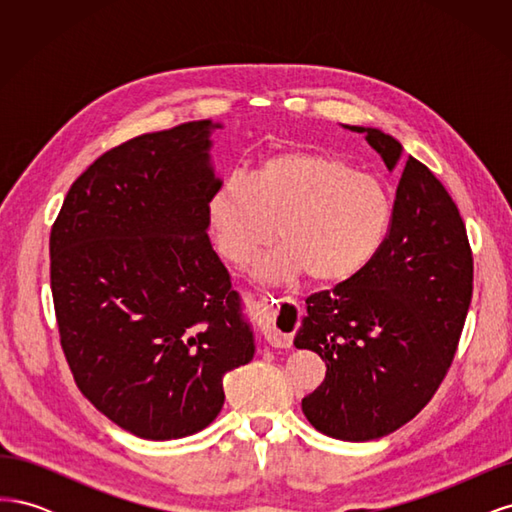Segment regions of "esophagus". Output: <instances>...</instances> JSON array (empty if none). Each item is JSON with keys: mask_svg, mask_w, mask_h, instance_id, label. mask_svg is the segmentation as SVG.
<instances>
[{"mask_svg": "<svg viewBox=\"0 0 512 512\" xmlns=\"http://www.w3.org/2000/svg\"><path fill=\"white\" fill-rule=\"evenodd\" d=\"M260 329L267 344L273 348H290L292 335L299 329L301 314L294 305H286L280 299L262 297L260 301Z\"/></svg>", "mask_w": 512, "mask_h": 512, "instance_id": "obj_1", "label": "esophagus"}]
</instances>
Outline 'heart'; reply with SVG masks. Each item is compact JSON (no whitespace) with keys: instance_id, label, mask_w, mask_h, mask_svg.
Listing matches in <instances>:
<instances>
[{"instance_id":"1","label":"heart","mask_w":512,"mask_h":512,"mask_svg":"<svg viewBox=\"0 0 512 512\" xmlns=\"http://www.w3.org/2000/svg\"><path fill=\"white\" fill-rule=\"evenodd\" d=\"M391 220L393 200L378 177L309 149L271 153L252 177L224 179L207 203L209 237L232 265L282 241L252 260V275L267 284L352 280L380 252Z\"/></svg>"}]
</instances>
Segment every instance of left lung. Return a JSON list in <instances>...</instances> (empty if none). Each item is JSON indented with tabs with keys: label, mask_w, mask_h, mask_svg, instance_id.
Listing matches in <instances>:
<instances>
[{
	"label": "left lung",
	"mask_w": 512,
	"mask_h": 512,
	"mask_svg": "<svg viewBox=\"0 0 512 512\" xmlns=\"http://www.w3.org/2000/svg\"><path fill=\"white\" fill-rule=\"evenodd\" d=\"M365 134L386 168L404 147ZM474 262L457 205L431 170L408 158L389 237L352 280L307 297L294 346L316 352L327 376L301 408L324 436L367 442L389 436L438 391L472 301Z\"/></svg>",
	"instance_id": "obj_1"
}]
</instances>
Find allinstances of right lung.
Wrapping results in <instances>:
<instances>
[{
	"mask_svg": "<svg viewBox=\"0 0 512 512\" xmlns=\"http://www.w3.org/2000/svg\"><path fill=\"white\" fill-rule=\"evenodd\" d=\"M215 128L188 121L106 151L51 228V290L74 382L145 440L205 429L224 406V376L254 359L239 292L207 235L222 183L209 156Z\"/></svg>",
	"mask_w": 512,
	"mask_h": 512,
	"instance_id": "obj_1",
	"label": "right lung"
}]
</instances>
